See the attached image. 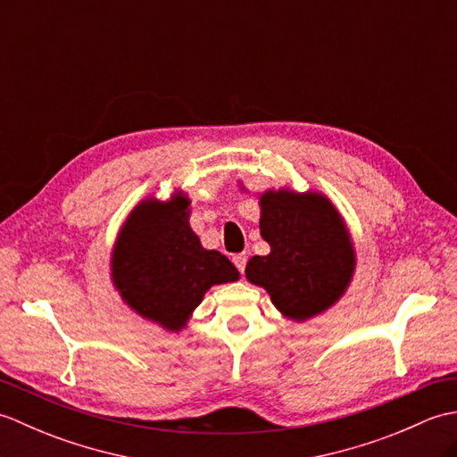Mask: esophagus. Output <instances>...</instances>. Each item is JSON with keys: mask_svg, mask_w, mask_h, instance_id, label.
I'll return each mask as SVG.
<instances>
[{"mask_svg": "<svg viewBox=\"0 0 457 457\" xmlns=\"http://www.w3.org/2000/svg\"><path fill=\"white\" fill-rule=\"evenodd\" d=\"M234 265L237 267V270L241 275H244L245 270V265H247V255L245 253H239V255H234Z\"/></svg>", "mask_w": 457, "mask_h": 457, "instance_id": "34e87169", "label": "esophagus"}]
</instances>
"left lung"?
<instances>
[{"mask_svg": "<svg viewBox=\"0 0 457 457\" xmlns=\"http://www.w3.org/2000/svg\"><path fill=\"white\" fill-rule=\"evenodd\" d=\"M261 236L270 253L249 259L245 277L293 320H308L344 295L355 269L345 223L322 194L269 190L261 196Z\"/></svg>", "mask_w": 457, "mask_h": 457, "instance_id": "1", "label": "left lung"}]
</instances>
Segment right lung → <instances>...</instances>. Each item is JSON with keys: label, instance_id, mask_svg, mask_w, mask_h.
<instances>
[{"label": "right lung", "instance_id": "right-lung-1", "mask_svg": "<svg viewBox=\"0 0 457 457\" xmlns=\"http://www.w3.org/2000/svg\"><path fill=\"white\" fill-rule=\"evenodd\" d=\"M190 202L145 200L123 223L112 278L135 312L179 332L212 285L234 283L237 269L220 251L204 249L188 226Z\"/></svg>", "mask_w": 457, "mask_h": 457}]
</instances>
